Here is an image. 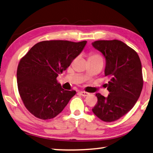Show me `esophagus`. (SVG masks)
<instances>
[{
	"label": "esophagus",
	"mask_w": 153,
	"mask_h": 153,
	"mask_svg": "<svg viewBox=\"0 0 153 153\" xmlns=\"http://www.w3.org/2000/svg\"><path fill=\"white\" fill-rule=\"evenodd\" d=\"M79 93H80L81 95H82V96H84V97H86V96H87V95H89V93L86 92V91H80Z\"/></svg>",
	"instance_id": "obj_1"
}]
</instances>
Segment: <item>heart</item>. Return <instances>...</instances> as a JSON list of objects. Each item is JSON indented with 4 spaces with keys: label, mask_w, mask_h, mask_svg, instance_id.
I'll return each mask as SVG.
<instances>
[{
    "label": "heart",
    "mask_w": 153,
    "mask_h": 153,
    "mask_svg": "<svg viewBox=\"0 0 153 153\" xmlns=\"http://www.w3.org/2000/svg\"><path fill=\"white\" fill-rule=\"evenodd\" d=\"M92 58H102V57L100 56L99 54L93 53H91V54L90 55L89 58H88V59H92Z\"/></svg>",
    "instance_id": "heart-1"
}]
</instances>
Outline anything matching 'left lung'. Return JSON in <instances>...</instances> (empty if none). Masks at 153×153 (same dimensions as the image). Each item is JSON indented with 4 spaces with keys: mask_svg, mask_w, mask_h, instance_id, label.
<instances>
[{
    "mask_svg": "<svg viewBox=\"0 0 153 153\" xmlns=\"http://www.w3.org/2000/svg\"><path fill=\"white\" fill-rule=\"evenodd\" d=\"M92 45L105 57L104 74L110 78L106 84L109 95L97 93V103L92 111L104 122H114L129 112L140 96L142 63L135 50L120 40H97Z\"/></svg>",
    "mask_w": 153,
    "mask_h": 153,
    "instance_id": "1",
    "label": "left lung"
}]
</instances>
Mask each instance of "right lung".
<instances>
[{
	"instance_id": "1",
	"label": "right lung",
	"mask_w": 153,
	"mask_h": 153,
	"mask_svg": "<svg viewBox=\"0 0 153 153\" xmlns=\"http://www.w3.org/2000/svg\"><path fill=\"white\" fill-rule=\"evenodd\" d=\"M86 41L45 40L20 59L17 69L18 92L26 108L40 120L61 113L76 91H66L56 78L82 51Z\"/></svg>"
}]
</instances>
